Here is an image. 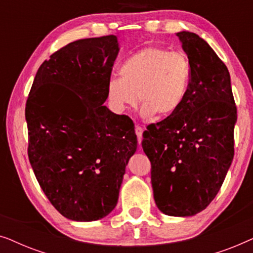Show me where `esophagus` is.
Wrapping results in <instances>:
<instances>
[{
    "label": "esophagus",
    "mask_w": 253,
    "mask_h": 253,
    "mask_svg": "<svg viewBox=\"0 0 253 253\" xmlns=\"http://www.w3.org/2000/svg\"><path fill=\"white\" fill-rule=\"evenodd\" d=\"M134 131H136V134H137V139H138V143H141V140H143V132H144V129L139 126H136L134 127Z\"/></svg>",
    "instance_id": "obj_1"
}]
</instances>
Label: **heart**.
Wrapping results in <instances>:
<instances>
[{
    "mask_svg": "<svg viewBox=\"0 0 253 253\" xmlns=\"http://www.w3.org/2000/svg\"><path fill=\"white\" fill-rule=\"evenodd\" d=\"M120 77L107 84V98L116 112L138 101L145 117L169 119L181 109L191 82V63L185 54L158 46L130 55L120 67Z\"/></svg>",
    "mask_w": 253,
    "mask_h": 253,
    "instance_id": "heart-1",
    "label": "heart"
}]
</instances>
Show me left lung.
Here are the masks:
<instances>
[{
	"label": "left lung",
	"mask_w": 253,
	"mask_h": 253,
	"mask_svg": "<svg viewBox=\"0 0 253 253\" xmlns=\"http://www.w3.org/2000/svg\"><path fill=\"white\" fill-rule=\"evenodd\" d=\"M191 63L181 109L148 126L141 146L151 161L154 200L162 213L191 216L215 198L234 158L237 110L230 75L196 33H176Z\"/></svg>",
	"instance_id": "obj_1"
}]
</instances>
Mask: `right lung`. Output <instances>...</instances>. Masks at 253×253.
<instances>
[{
  "label": "right lung",
  "instance_id": "1",
  "mask_svg": "<svg viewBox=\"0 0 253 253\" xmlns=\"http://www.w3.org/2000/svg\"><path fill=\"white\" fill-rule=\"evenodd\" d=\"M119 50L116 36L67 44L40 65L27 98L30 164L67 219L108 215L137 150L132 121L103 106Z\"/></svg>",
  "mask_w": 253,
  "mask_h": 253
}]
</instances>
